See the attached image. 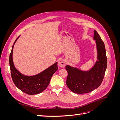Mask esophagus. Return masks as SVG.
<instances>
[{
  "mask_svg": "<svg viewBox=\"0 0 120 120\" xmlns=\"http://www.w3.org/2000/svg\"><path fill=\"white\" fill-rule=\"evenodd\" d=\"M58 64H59V66L60 67L64 68V67L65 65H66V61H65L64 60L61 59L59 61V62H58Z\"/></svg>",
  "mask_w": 120,
  "mask_h": 120,
  "instance_id": "obj_1",
  "label": "esophagus"
}]
</instances>
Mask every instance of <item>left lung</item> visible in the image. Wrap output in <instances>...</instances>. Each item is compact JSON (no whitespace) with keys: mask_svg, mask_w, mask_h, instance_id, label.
<instances>
[{"mask_svg":"<svg viewBox=\"0 0 120 120\" xmlns=\"http://www.w3.org/2000/svg\"><path fill=\"white\" fill-rule=\"evenodd\" d=\"M94 38L97 43L98 60L91 70L83 71L70 66H66L68 71L67 85L75 93L82 94L92 92L101 85L104 79L107 67L105 46L96 30H94Z\"/></svg>","mask_w":120,"mask_h":120,"instance_id":"8db88e82","label":"left lung"}]
</instances>
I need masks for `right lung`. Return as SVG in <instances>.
I'll list each match as a JSON object with an SVG mask.
<instances>
[{
    "label": "right lung",
    "mask_w": 120,
    "mask_h": 120,
    "mask_svg": "<svg viewBox=\"0 0 120 120\" xmlns=\"http://www.w3.org/2000/svg\"><path fill=\"white\" fill-rule=\"evenodd\" d=\"M14 41L9 55V66L12 81L17 88L27 95H36L42 92L48 86L53 74L57 70V63L53 64L41 73L34 76H26L18 71L14 66L12 52Z\"/></svg>",
    "instance_id": "obj_1"
}]
</instances>
